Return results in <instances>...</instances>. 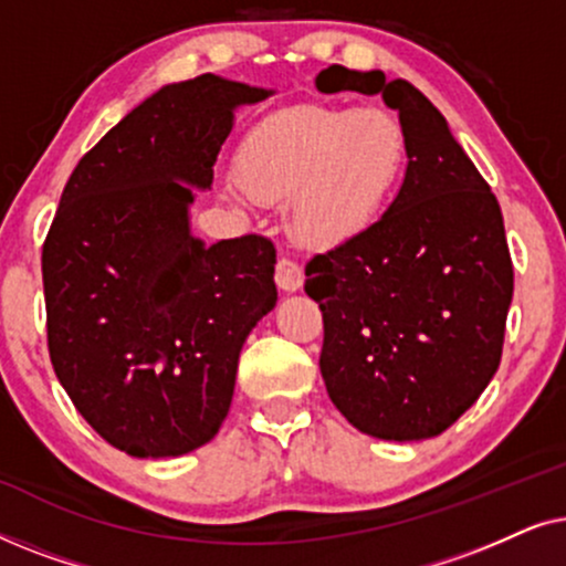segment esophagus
<instances>
[{"label": "esophagus", "instance_id": "34e87169", "mask_svg": "<svg viewBox=\"0 0 566 566\" xmlns=\"http://www.w3.org/2000/svg\"><path fill=\"white\" fill-rule=\"evenodd\" d=\"M275 283H277V289L285 293L298 291L301 285H304V270H301L298 262L281 258L275 265Z\"/></svg>", "mask_w": 566, "mask_h": 566}]
</instances>
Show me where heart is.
I'll use <instances>...</instances> for the list:
<instances>
[{
    "mask_svg": "<svg viewBox=\"0 0 566 566\" xmlns=\"http://www.w3.org/2000/svg\"><path fill=\"white\" fill-rule=\"evenodd\" d=\"M405 165V126L381 107H293L244 138L227 196L237 203L289 200L293 239L329 250L374 227Z\"/></svg>",
    "mask_w": 566,
    "mask_h": 566,
    "instance_id": "1",
    "label": "heart"
}]
</instances>
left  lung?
Wrapping results in <instances>:
<instances>
[{
  "mask_svg": "<svg viewBox=\"0 0 566 566\" xmlns=\"http://www.w3.org/2000/svg\"><path fill=\"white\" fill-rule=\"evenodd\" d=\"M319 92L381 95L407 134V172L374 227L306 265L322 308L327 394L353 428L436 438L497 374L513 260L497 198L436 105L407 80L329 66Z\"/></svg>",
  "mask_w": 566,
  "mask_h": 566,
  "instance_id": "8db88e82",
  "label": "left lung"
}]
</instances>
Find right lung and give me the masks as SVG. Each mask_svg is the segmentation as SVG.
Listing matches in <instances>:
<instances>
[{
    "label": "right lung",
    "mask_w": 566,
    "mask_h": 566,
    "mask_svg": "<svg viewBox=\"0 0 566 566\" xmlns=\"http://www.w3.org/2000/svg\"><path fill=\"white\" fill-rule=\"evenodd\" d=\"M270 95L216 74L167 84L61 192L43 244L51 363L92 430L136 459L219 432L244 339L277 301L270 239L190 231V188H211L234 111Z\"/></svg>",
    "instance_id": "1"
}]
</instances>
